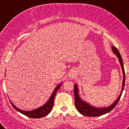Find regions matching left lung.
<instances>
[{"label":"left lung","instance_id":"left-lung-1","mask_svg":"<svg viewBox=\"0 0 129 129\" xmlns=\"http://www.w3.org/2000/svg\"><path fill=\"white\" fill-rule=\"evenodd\" d=\"M113 52L116 55V56L118 57L119 61L120 62L121 67L122 68L123 74V86L121 88V92L118 97V99L114 102L111 105L109 106L108 107H105V108H96L95 107L90 105L86 102L82 100L81 99L79 98V95L78 92V88H77V85H74V96H75V106H76V109L78 110L79 112H80L81 114L84 115L86 116H89V117H95V116H100L101 115L105 114L108 113L110 111H111L112 109L114 108L116 106V105L118 104V101L120 100V98L122 94L123 90V88L125 86V70H124L123 67V62L122 58L121 56L120 53H119V51L115 46H112V47Z\"/></svg>","mask_w":129,"mask_h":129}]
</instances>
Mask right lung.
Segmentation results:
<instances>
[{"instance_id": "right-lung-1", "label": "right lung", "mask_w": 129, "mask_h": 129, "mask_svg": "<svg viewBox=\"0 0 129 129\" xmlns=\"http://www.w3.org/2000/svg\"><path fill=\"white\" fill-rule=\"evenodd\" d=\"M61 84H59L58 86H56V88H55L53 92V94H52L51 97L50 98L48 101L46 102L44 105H43L42 107H39L38 109H36L35 110H30V111H24V110H22L19 109L18 108L15 107L13 103L11 102V105L13 106V107L15 109L19 111V112H20L22 114L25 115V116H28L29 118H41L44 117V116H47L50 112H51V110H52V108H53V103H54V98L55 96V94H56V92H57V90H59V88L61 86Z\"/></svg>"}]
</instances>
